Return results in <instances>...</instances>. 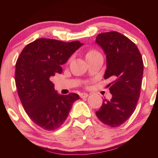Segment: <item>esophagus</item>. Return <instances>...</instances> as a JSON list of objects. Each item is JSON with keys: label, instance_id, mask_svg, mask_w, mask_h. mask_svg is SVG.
I'll return each mask as SVG.
<instances>
[{"label": "esophagus", "instance_id": "34e87169", "mask_svg": "<svg viewBox=\"0 0 158 158\" xmlns=\"http://www.w3.org/2000/svg\"><path fill=\"white\" fill-rule=\"evenodd\" d=\"M88 96V94H86V93H83V94H81V98H85Z\"/></svg>", "mask_w": 158, "mask_h": 158}]
</instances>
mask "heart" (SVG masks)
Segmentation results:
<instances>
[{"label": "heart", "instance_id": "obj_1", "mask_svg": "<svg viewBox=\"0 0 158 158\" xmlns=\"http://www.w3.org/2000/svg\"><path fill=\"white\" fill-rule=\"evenodd\" d=\"M98 54H100V53H99L98 52H97L96 50H94V49H90V50H89L87 53H86V59L90 57H93V56L98 55Z\"/></svg>", "mask_w": 158, "mask_h": 158}]
</instances>
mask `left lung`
<instances>
[{
    "label": "left lung",
    "instance_id": "left-lung-1",
    "mask_svg": "<svg viewBox=\"0 0 158 158\" xmlns=\"http://www.w3.org/2000/svg\"><path fill=\"white\" fill-rule=\"evenodd\" d=\"M106 55L104 79L111 77L109 84L111 100H103L96 114L106 125L116 127L130 117L139 100L144 64L137 47L116 31L99 34L96 39Z\"/></svg>",
    "mask_w": 158,
    "mask_h": 158
}]
</instances>
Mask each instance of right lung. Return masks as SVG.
Masks as SVG:
<instances>
[{
  "instance_id": "obj_1",
  "label": "right lung",
  "mask_w": 158,
  "mask_h": 158,
  "mask_svg": "<svg viewBox=\"0 0 158 158\" xmlns=\"http://www.w3.org/2000/svg\"><path fill=\"white\" fill-rule=\"evenodd\" d=\"M83 44L41 38L27 44L17 59L15 82L19 98L29 117L45 130L59 128L80 98L74 93L58 94L50 77L61 74L62 64Z\"/></svg>"
}]
</instances>
